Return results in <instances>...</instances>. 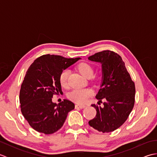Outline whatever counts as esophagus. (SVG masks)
I'll list each match as a JSON object with an SVG mask.
<instances>
[{
	"label": "esophagus",
	"instance_id": "34e87169",
	"mask_svg": "<svg viewBox=\"0 0 157 157\" xmlns=\"http://www.w3.org/2000/svg\"><path fill=\"white\" fill-rule=\"evenodd\" d=\"M86 107V106L84 105H75V108L76 109H84Z\"/></svg>",
	"mask_w": 157,
	"mask_h": 157
}]
</instances>
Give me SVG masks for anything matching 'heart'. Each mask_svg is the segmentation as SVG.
<instances>
[{
	"label": "heart",
	"instance_id": "b5f03b06",
	"mask_svg": "<svg viewBox=\"0 0 157 157\" xmlns=\"http://www.w3.org/2000/svg\"><path fill=\"white\" fill-rule=\"evenodd\" d=\"M78 71L86 78H90L94 73L92 67L88 63H82L78 66ZM69 71L64 69L59 76V81L63 87H67L68 85V77ZM93 94L92 90L90 88L75 89L69 94V98L77 103H85Z\"/></svg>",
	"mask_w": 157,
	"mask_h": 157
}]
</instances>
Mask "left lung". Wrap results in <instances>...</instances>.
Segmentation results:
<instances>
[{
	"label": "left lung",
	"mask_w": 157,
	"mask_h": 157,
	"mask_svg": "<svg viewBox=\"0 0 157 157\" xmlns=\"http://www.w3.org/2000/svg\"><path fill=\"white\" fill-rule=\"evenodd\" d=\"M91 61L102 66V84L96 98L101 105H92L96 110L95 117L89 125L102 133L115 131L128 118L135 102V84L127 71L125 63L115 52L103 51L89 56Z\"/></svg>",
	"instance_id": "1"
}]
</instances>
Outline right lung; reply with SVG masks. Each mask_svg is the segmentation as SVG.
<instances>
[{"mask_svg": "<svg viewBox=\"0 0 157 157\" xmlns=\"http://www.w3.org/2000/svg\"><path fill=\"white\" fill-rule=\"evenodd\" d=\"M80 58L67 59L59 55H42L29 66L21 86V111L29 125L38 132L51 134L64 124L75 105L65 99L56 104L54 94H62L59 76Z\"/></svg>", "mask_w": 157, "mask_h": 157, "instance_id": "1", "label": "right lung"}]
</instances>
